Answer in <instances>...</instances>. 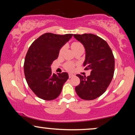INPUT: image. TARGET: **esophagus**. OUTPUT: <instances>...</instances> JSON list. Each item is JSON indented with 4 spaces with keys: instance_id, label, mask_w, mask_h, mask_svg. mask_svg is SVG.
I'll return each instance as SVG.
<instances>
[{
    "instance_id": "obj_1",
    "label": "esophagus",
    "mask_w": 135,
    "mask_h": 135,
    "mask_svg": "<svg viewBox=\"0 0 135 135\" xmlns=\"http://www.w3.org/2000/svg\"><path fill=\"white\" fill-rule=\"evenodd\" d=\"M74 76V74H69V78H71V77H73Z\"/></svg>"
}]
</instances>
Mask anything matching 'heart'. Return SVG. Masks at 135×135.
Listing matches in <instances>:
<instances>
[{"instance_id":"heart-1","label":"heart","mask_w":135,"mask_h":135,"mask_svg":"<svg viewBox=\"0 0 135 135\" xmlns=\"http://www.w3.org/2000/svg\"><path fill=\"white\" fill-rule=\"evenodd\" d=\"M71 48L74 51V52L75 53L77 51H84V46L83 45L82 43H80V42H74L71 44ZM64 51V48L62 47L61 49H60V55H61L62 52ZM75 64L73 63V62H67L64 64V68H66V69L68 70L69 71H73L74 69Z\"/></svg>"}]
</instances>
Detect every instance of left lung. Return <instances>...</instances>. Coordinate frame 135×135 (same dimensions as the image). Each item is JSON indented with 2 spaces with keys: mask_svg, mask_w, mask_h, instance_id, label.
Wrapping results in <instances>:
<instances>
[{
  "mask_svg": "<svg viewBox=\"0 0 135 135\" xmlns=\"http://www.w3.org/2000/svg\"><path fill=\"white\" fill-rule=\"evenodd\" d=\"M84 45L86 51L84 66L90 70L89 76L77 74L80 80L75 91L84 100H93L106 91L113 78L115 60L112 50L102 38L93 34H74Z\"/></svg>",
  "mask_w": 135,
  "mask_h": 135,
  "instance_id": "left-lung-1",
  "label": "left lung"
}]
</instances>
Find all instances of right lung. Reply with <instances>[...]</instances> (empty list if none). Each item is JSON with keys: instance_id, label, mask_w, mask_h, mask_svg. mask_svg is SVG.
Segmentation results:
<instances>
[{"instance_id": "1", "label": "right lung", "mask_w": 135, "mask_h": 135, "mask_svg": "<svg viewBox=\"0 0 135 135\" xmlns=\"http://www.w3.org/2000/svg\"><path fill=\"white\" fill-rule=\"evenodd\" d=\"M73 35L45 33L29 47L25 57L24 72L29 88L40 98L47 101L56 99L69 78L67 73L53 74L51 64Z\"/></svg>"}]
</instances>
